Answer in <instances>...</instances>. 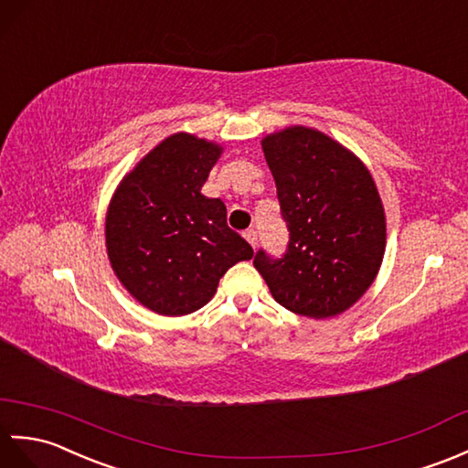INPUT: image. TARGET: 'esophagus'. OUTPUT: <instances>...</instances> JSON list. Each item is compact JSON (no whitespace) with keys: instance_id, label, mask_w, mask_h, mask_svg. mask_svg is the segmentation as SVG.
Listing matches in <instances>:
<instances>
[{"instance_id":"obj_1","label":"esophagus","mask_w":468,"mask_h":468,"mask_svg":"<svg viewBox=\"0 0 468 468\" xmlns=\"http://www.w3.org/2000/svg\"><path fill=\"white\" fill-rule=\"evenodd\" d=\"M244 238H246L248 244H250L252 248L258 246V234H256L254 230H246V232H244Z\"/></svg>"}]
</instances>
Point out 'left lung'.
Returning a JSON list of instances; mask_svg holds the SVG:
<instances>
[{
	"mask_svg": "<svg viewBox=\"0 0 468 468\" xmlns=\"http://www.w3.org/2000/svg\"><path fill=\"white\" fill-rule=\"evenodd\" d=\"M290 244L280 261L262 250L254 266L280 306L330 318L355 306L375 282L387 250V214L367 164L310 126L262 138Z\"/></svg>",
	"mask_w": 468,
	"mask_h": 468,
	"instance_id": "8db88e82",
	"label": "left lung"
}]
</instances>
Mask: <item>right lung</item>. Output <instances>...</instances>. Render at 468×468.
I'll use <instances>...</instances> for the list:
<instances>
[{
	"instance_id": "obj_1",
	"label": "right lung",
	"mask_w": 468,
	"mask_h": 468,
	"mask_svg": "<svg viewBox=\"0 0 468 468\" xmlns=\"http://www.w3.org/2000/svg\"><path fill=\"white\" fill-rule=\"evenodd\" d=\"M224 146L176 132L154 146L112 194L106 252L122 286L162 316L206 306L228 268L254 256L226 224V206L202 186Z\"/></svg>"
}]
</instances>
